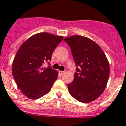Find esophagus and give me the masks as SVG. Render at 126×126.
Returning <instances> with one entry per match:
<instances>
[{"mask_svg":"<svg viewBox=\"0 0 126 126\" xmlns=\"http://www.w3.org/2000/svg\"><path fill=\"white\" fill-rule=\"evenodd\" d=\"M59 73L60 75H63V74L65 73V71H59Z\"/></svg>","mask_w":126,"mask_h":126,"instance_id":"1","label":"esophagus"}]
</instances>
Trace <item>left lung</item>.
<instances>
[{
    "mask_svg": "<svg viewBox=\"0 0 126 126\" xmlns=\"http://www.w3.org/2000/svg\"><path fill=\"white\" fill-rule=\"evenodd\" d=\"M71 49L77 69L70 94L78 101L88 103L99 97L105 90L110 75L109 62L101 47L89 37L79 35L64 39Z\"/></svg>",
    "mask_w": 126,
    "mask_h": 126,
    "instance_id": "obj_1",
    "label": "left lung"
}]
</instances>
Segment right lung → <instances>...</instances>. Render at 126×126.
Returning a JSON list of instances; mask_svg holds the SVG:
<instances>
[{
	"instance_id": "1",
	"label": "right lung",
	"mask_w": 126,
	"mask_h": 126,
	"mask_svg": "<svg viewBox=\"0 0 126 126\" xmlns=\"http://www.w3.org/2000/svg\"><path fill=\"white\" fill-rule=\"evenodd\" d=\"M61 35L41 32L32 35L18 49L12 62V75L21 92L30 99L40 98L50 91L58 72L44 62L63 40Z\"/></svg>"
}]
</instances>
